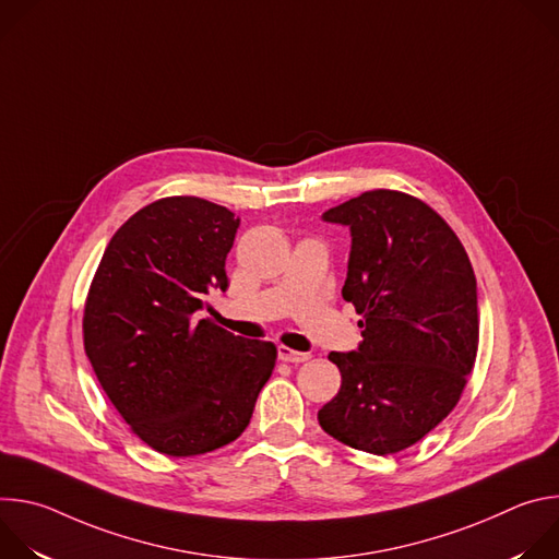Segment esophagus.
Returning a JSON list of instances; mask_svg holds the SVG:
<instances>
[{
  "mask_svg": "<svg viewBox=\"0 0 559 559\" xmlns=\"http://www.w3.org/2000/svg\"><path fill=\"white\" fill-rule=\"evenodd\" d=\"M278 358L285 360V362H296V365H298V362H307L311 356L305 354V352H294V349L281 345V347H278Z\"/></svg>",
  "mask_w": 559,
  "mask_h": 559,
  "instance_id": "esophagus-1",
  "label": "esophagus"
}]
</instances>
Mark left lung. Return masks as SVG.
<instances>
[{
    "instance_id": "obj_1",
    "label": "left lung",
    "mask_w": 559,
    "mask_h": 559,
    "mask_svg": "<svg viewBox=\"0 0 559 559\" xmlns=\"http://www.w3.org/2000/svg\"><path fill=\"white\" fill-rule=\"evenodd\" d=\"M347 225L343 298L362 316L356 352H332L341 391L318 412L338 442L397 453L457 405L477 354V285L455 231L425 201L371 190L323 214Z\"/></svg>"
}]
</instances>
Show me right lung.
<instances>
[{
	"mask_svg": "<svg viewBox=\"0 0 559 559\" xmlns=\"http://www.w3.org/2000/svg\"><path fill=\"white\" fill-rule=\"evenodd\" d=\"M238 218L199 197L158 199L110 238L84 307V347L121 418L158 453L190 457L250 425L276 347L199 318L227 289Z\"/></svg>",
	"mask_w": 559,
	"mask_h": 559,
	"instance_id": "add662e5",
	"label": "right lung"
}]
</instances>
